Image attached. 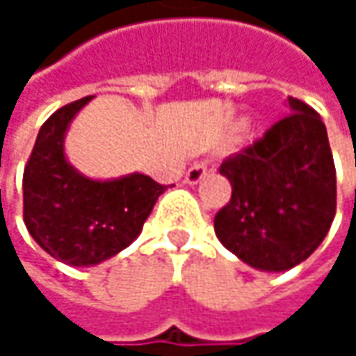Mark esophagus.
Masks as SVG:
<instances>
[{
  "mask_svg": "<svg viewBox=\"0 0 356 356\" xmlns=\"http://www.w3.org/2000/svg\"><path fill=\"white\" fill-rule=\"evenodd\" d=\"M206 175H208V165H206V163H195L193 167L187 169V173H185V183L195 185V183H200Z\"/></svg>",
  "mask_w": 356,
  "mask_h": 356,
  "instance_id": "obj_1",
  "label": "esophagus"
}]
</instances>
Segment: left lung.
Wrapping results in <instances>:
<instances>
[{
	"label": "left lung",
	"mask_w": 356,
	"mask_h": 356,
	"mask_svg": "<svg viewBox=\"0 0 356 356\" xmlns=\"http://www.w3.org/2000/svg\"><path fill=\"white\" fill-rule=\"evenodd\" d=\"M289 115L229 156L220 175L231 202L218 210V241L248 266L284 272L320 248L336 214V169L321 117L289 97Z\"/></svg>",
	"instance_id": "1"
}]
</instances>
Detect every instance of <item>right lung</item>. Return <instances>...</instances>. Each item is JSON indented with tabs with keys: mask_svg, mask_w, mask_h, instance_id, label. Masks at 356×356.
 Wrapping results in <instances>:
<instances>
[{
	"mask_svg": "<svg viewBox=\"0 0 356 356\" xmlns=\"http://www.w3.org/2000/svg\"><path fill=\"white\" fill-rule=\"evenodd\" d=\"M92 101L57 108L40 127L24 169V222L40 248L67 266H97L138 239L165 185L142 173L90 179L70 165L65 134Z\"/></svg>",
	"mask_w": 356,
	"mask_h": 356,
	"instance_id": "obj_1",
	"label": "right lung"
}]
</instances>
